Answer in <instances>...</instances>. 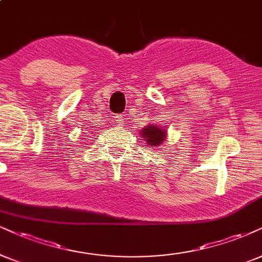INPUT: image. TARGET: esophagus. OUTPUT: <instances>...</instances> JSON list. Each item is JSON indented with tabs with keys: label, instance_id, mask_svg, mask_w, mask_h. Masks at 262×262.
I'll return each instance as SVG.
<instances>
[{
	"label": "esophagus",
	"instance_id": "esophagus-1",
	"mask_svg": "<svg viewBox=\"0 0 262 262\" xmlns=\"http://www.w3.org/2000/svg\"><path fill=\"white\" fill-rule=\"evenodd\" d=\"M114 124L120 126L122 124V116L121 115H116L115 119H114Z\"/></svg>",
	"mask_w": 262,
	"mask_h": 262
}]
</instances>
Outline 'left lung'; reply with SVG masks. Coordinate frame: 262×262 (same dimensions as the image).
Masks as SVG:
<instances>
[{"mask_svg":"<svg viewBox=\"0 0 262 262\" xmlns=\"http://www.w3.org/2000/svg\"><path fill=\"white\" fill-rule=\"evenodd\" d=\"M140 134L142 138L146 140L148 146L153 147L154 149V148L160 147L161 143L165 141L166 128L164 127V126H157V125L149 124L147 125L146 127H143V130H142Z\"/></svg>","mask_w":262,"mask_h":262,"instance_id":"left-lung-1","label":"left lung"}]
</instances>
